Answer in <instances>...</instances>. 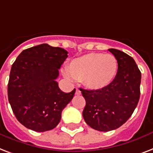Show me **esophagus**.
Here are the masks:
<instances>
[{
    "label": "esophagus",
    "instance_id": "obj_1",
    "mask_svg": "<svg viewBox=\"0 0 153 153\" xmlns=\"http://www.w3.org/2000/svg\"><path fill=\"white\" fill-rule=\"evenodd\" d=\"M80 94H81V92L78 88H76V95H80Z\"/></svg>",
    "mask_w": 153,
    "mask_h": 153
}]
</instances>
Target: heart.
<instances>
[{
	"label": "heart",
	"instance_id": "obj_1",
	"mask_svg": "<svg viewBox=\"0 0 153 153\" xmlns=\"http://www.w3.org/2000/svg\"><path fill=\"white\" fill-rule=\"evenodd\" d=\"M117 58L112 54L88 53L73 59L68 65V73L75 80H81L90 89L106 87L117 73Z\"/></svg>",
	"mask_w": 153,
	"mask_h": 153
}]
</instances>
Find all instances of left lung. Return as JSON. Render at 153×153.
Listing matches in <instances>:
<instances>
[{"label":"left lung","instance_id":"left-lung-1","mask_svg":"<svg viewBox=\"0 0 153 153\" xmlns=\"http://www.w3.org/2000/svg\"><path fill=\"white\" fill-rule=\"evenodd\" d=\"M118 64L114 80L97 90L80 88L86 105L83 117L88 125L100 132L120 127L134 112L140 99L141 73L134 59L122 51L109 48Z\"/></svg>","mask_w":153,"mask_h":153}]
</instances>
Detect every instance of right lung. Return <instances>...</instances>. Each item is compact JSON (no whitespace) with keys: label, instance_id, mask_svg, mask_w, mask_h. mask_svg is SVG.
<instances>
[{"label":"right lung","instance_id":"right-lung-1","mask_svg":"<svg viewBox=\"0 0 153 153\" xmlns=\"http://www.w3.org/2000/svg\"><path fill=\"white\" fill-rule=\"evenodd\" d=\"M67 57L65 49L41 44L22 51L13 64L8 98L17 120L28 129L54 128L73 99L75 88L64 93L56 81Z\"/></svg>","mask_w":153,"mask_h":153}]
</instances>
